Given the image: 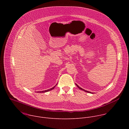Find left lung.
Segmentation results:
<instances>
[{"label":"left lung","instance_id":"1","mask_svg":"<svg viewBox=\"0 0 129 129\" xmlns=\"http://www.w3.org/2000/svg\"><path fill=\"white\" fill-rule=\"evenodd\" d=\"M76 85H77V86L79 88V89H81V90H83V91H85V92H88V93H91V92H89V91H86V90H84V89H82V88H81V87H80L77 84H76Z\"/></svg>","mask_w":129,"mask_h":129}]
</instances>
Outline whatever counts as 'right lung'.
<instances>
[{
    "label": "right lung",
    "mask_w": 129,
    "mask_h": 129,
    "mask_svg": "<svg viewBox=\"0 0 129 129\" xmlns=\"http://www.w3.org/2000/svg\"><path fill=\"white\" fill-rule=\"evenodd\" d=\"M56 85H57V84H56ZM55 87H56V86H54L53 87H52V88H50V89H49L46 90H44V91H38V92H38V93H41H41H44V92H48V91H50V90L53 89Z\"/></svg>",
    "instance_id": "add662e5"
}]
</instances>
